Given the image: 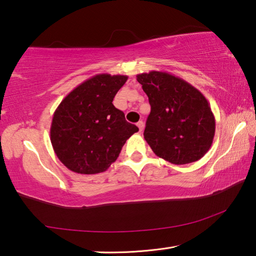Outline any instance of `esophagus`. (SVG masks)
Wrapping results in <instances>:
<instances>
[{
    "label": "esophagus",
    "mask_w": 256,
    "mask_h": 256,
    "mask_svg": "<svg viewBox=\"0 0 256 256\" xmlns=\"http://www.w3.org/2000/svg\"><path fill=\"white\" fill-rule=\"evenodd\" d=\"M136 125H138V131H140V132L144 131V123L142 122V120H140V122H138V123H136Z\"/></svg>",
    "instance_id": "obj_1"
}]
</instances>
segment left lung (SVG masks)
<instances>
[{
    "label": "left lung",
    "instance_id": "1",
    "mask_svg": "<svg viewBox=\"0 0 256 256\" xmlns=\"http://www.w3.org/2000/svg\"><path fill=\"white\" fill-rule=\"evenodd\" d=\"M136 80L151 106L144 136L154 152L175 164L201 159L216 131L206 98L196 86L167 72L141 73Z\"/></svg>",
    "mask_w": 256,
    "mask_h": 256
}]
</instances>
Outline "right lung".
Returning <instances> with one entry per match:
<instances>
[{
    "mask_svg": "<svg viewBox=\"0 0 256 256\" xmlns=\"http://www.w3.org/2000/svg\"><path fill=\"white\" fill-rule=\"evenodd\" d=\"M126 80V76L96 74L73 89L56 108L50 142L70 170L86 175L107 170L128 138L138 131L112 105Z\"/></svg>",
    "mask_w": 256,
    "mask_h": 256,
    "instance_id": "right-lung-1",
    "label": "right lung"
}]
</instances>
